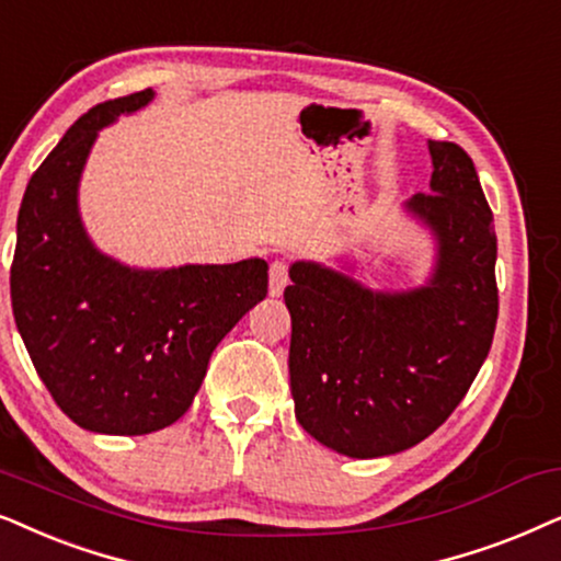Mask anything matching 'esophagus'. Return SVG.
Returning <instances> with one entry per match:
<instances>
[{
	"mask_svg": "<svg viewBox=\"0 0 561 561\" xmlns=\"http://www.w3.org/2000/svg\"><path fill=\"white\" fill-rule=\"evenodd\" d=\"M289 285V274H287V261L276 259L272 266H268V295L279 297L285 293V287Z\"/></svg>",
	"mask_w": 561,
	"mask_h": 561,
	"instance_id": "esophagus-1",
	"label": "esophagus"
}]
</instances>
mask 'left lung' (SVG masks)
<instances>
[{
  "label": "left lung",
  "mask_w": 561,
  "mask_h": 561,
  "mask_svg": "<svg viewBox=\"0 0 561 561\" xmlns=\"http://www.w3.org/2000/svg\"><path fill=\"white\" fill-rule=\"evenodd\" d=\"M431 192L405 203L436 238L423 287L377 293L316 261L289 266L295 415L328 449L375 459L421 444L454 413L497 323L492 213L465 148L428 140Z\"/></svg>",
  "instance_id": "left-lung-1"
}]
</instances>
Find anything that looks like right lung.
<instances>
[{"mask_svg":"<svg viewBox=\"0 0 561 561\" xmlns=\"http://www.w3.org/2000/svg\"><path fill=\"white\" fill-rule=\"evenodd\" d=\"M153 89L96 104L30 176L10 268L12 312L33 367L81 428L144 436L179 421L230 328L266 297L264 259L130 268L89 241L79 179L96 133Z\"/></svg>","mask_w":561,"mask_h":561,"instance_id":"obj_1","label":"right lung"}]
</instances>
